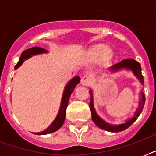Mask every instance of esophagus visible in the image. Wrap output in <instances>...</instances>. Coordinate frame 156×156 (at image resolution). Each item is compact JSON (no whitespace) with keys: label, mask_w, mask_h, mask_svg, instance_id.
Here are the masks:
<instances>
[{"label":"esophagus","mask_w":156,"mask_h":156,"mask_svg":"<svg viewBox=\"0 0 156 156\" xmlns=\"http://www.w3.org/2000/svg\"><path fill=\"white\" fill-rule=\"evenodd\" d=\"M91 77L89 75H84L82 78V83H83V85H88V84H90L91 83Z\"/></svg>","instance_id":"obj_1"}]
</instances>
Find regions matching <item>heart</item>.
<instances>
[{"label": "heart", "mask_w": 156, "mask_h": 156, "mask_svg": "<svg viewBox=\"0 0 156 156\" xmlns=\"http://www.w3.org/2000/svg\"><path fill=\"white\" fill-rule=\"evenodd\" d=\"M103 44L95 45L92 48H90L88 52V56L90 59H96L101 55L104 60H108L112 56V51L109 48H105Z\"/></svg>", "instance_id": "heart-1"}]
</instances>
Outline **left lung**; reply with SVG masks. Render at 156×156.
<instances>
[{
	"label": "left lung",
	"mask_w": 156,
	"mask_h": 156,
	"mask_svg": "<svg viewBox=\"0 0 156 156\" xmlns=\"http://www.w3.org/2000/svg\"><path fill=\"white\" fill-rule=\"evenodd\" d=\"M122 68H126L129 69H131L133 72V73L137 76V78L141 81V83H143V84L144 83L143 76L142 74V71H141V65L138 63V61H136L133 59H125L123 61H121V62H119V63L116 64V65H114V66H112L111 67L112 69H113V70H117V69H120ZM90 95H91V91H90ZM144 104H145V96H144V94L142 92V101H141L140 104H139V108L136 111L134 116L132 117L131 119H129L128 121H126V123L121 124V125H119V126H112V125H109V124L106 123L100 117H99V116L95 112L94 107H93L92 98L90 97V112H91L92 121H94V123L96 126H99L100 129H104V130L109 131V132H115V133L121 132V131H123L125 129H128L137 120V118L139 116L140 113L143 111Z\"/></svg>",
	"instance_id": "1"
}]
</instances>
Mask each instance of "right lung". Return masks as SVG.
<instances>
[{
  "mask_svg": "<svg viewBox=\"0 0 156 156\" xmlns=\"http://www.w3.org/2000/svg\"><path fill=\"white\" fill-rule=\"evenodd\" d=\"M47 51L43 48L40 47H33L31 48H29V49L26 50L22 53L21 55V57L19 59V61L18 62V64L15 66V69L19 67V66L23 64V62L27 59L30 58L31 56H33L35 54L39 53H43V52H46ZM80 82V78L79 77H75L73 78L72 80H70V82L68 83V85L66 87V89H65V91H64L63 98H62V101H61V108H60V111H59V113L56 116V118L54 120V121L52 122L51 125H50L47 128L46 130H44L42 132H39V133H35V134H37V135H44V134H48V133H51L52 132H55L57 129L61 128L62 125H63L64 121H65V118H66V108L68 106L69 100V97H70L71 94L74 90L76 85L79 83Z\"/></svg>",
  "mask_w": 156,
  "mask_h": 156,
  "instance_id": "1",
  "label": "right lung"
}]
</instances>
